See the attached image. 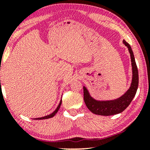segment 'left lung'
I'll return each mask as SVG.
<instances>
[{
	"mask_svg": "<svg viewBox=\"0 0 150 150\" xmlns=\"http://www.w3.org/2000/svg\"><path fill=\"white\" fill-rule=\"evenodd\" d=\"M123 43L128 48V51L130 54L131 62H132L131 64H132V79L130 87L124 95L119 98L112 100L100 101L92 98L87 87L84 86V101L88 109L96 115L108 116L120 113L130 105V102H132L137 93L139 85V73L134 54L130 44H128L125 40H123Z\"/></svg>",
	"mask_w": 150,
	"mask_h": 150,
	"instance_id": "obj_1",
	"label": "left lung"
}]
</instances>
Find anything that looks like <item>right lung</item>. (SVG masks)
<instances>
[{"instance_id":"obj_1","label":"right lung","mask_w":150,"mask_h":150,"mask_svg":"<svg viewBox=\"0 0 150 150\" xmlns=\"http://www.w3.org/2000/svg\"><path fill=\"white\" fill-rule=\"evenodd\" d=\"M61 102H62V100H61L60 102H59V104L58 105V106H57L56 109H55V110L53 112H52V113L48 115H46V116H44V117H40V118H35L34 120H46V119H49V118H51L52 117H54L55 115H56V113L57 112H58V110H59V108H60V106L61 105Z\"/></svg>"}]
</instances>
